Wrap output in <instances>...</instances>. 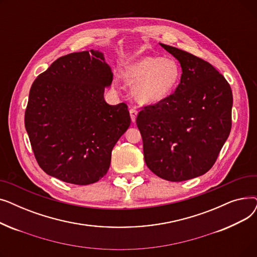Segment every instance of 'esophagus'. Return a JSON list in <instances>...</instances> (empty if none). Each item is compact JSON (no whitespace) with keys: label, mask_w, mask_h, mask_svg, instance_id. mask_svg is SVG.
I'll return each instance as SVG.
<instances>
[{"label":"esophagus","mask_w":257,"mask_h":257,"mask_svg":"<svg viewBox=\"0 0 257 257\" xmlns=\"http://www.w3.org/2000/svg\"><path fill=\"white\" fill-rule=\"evenodd\" d=\"M129 112H130L131 120L133 121V123H136V120H137V116H138V110L136 109V108H131V109L129 110Z\"/></svg>","instance_id":"1"}]
</instances>
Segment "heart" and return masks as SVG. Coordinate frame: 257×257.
<instances>
[{"label": "heart", "instance_id": "1", "mask_svg": "<svg viewBox=\"0 0 257 257\" xmlns=\"http://www.w3.org/2000/svg\"><path fill=\"white\" fill-rule=\"evenodd\" d=\"M121 76L129 83H134V99L141 104L152 105L167 99L177 87L181 72L173 59L143 56L128 62Z\"/></svg>", "mask_w": 257, "mask_h": 257}]
</instances>
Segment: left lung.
<instances>
[{
	"label": "left lung",
	"mask_w": 257,
	"mask_h": 257,
	"mask_svg": "<svg viewBox=\"0 0 257 257\" xmlns=\"http://www.w3.org/2000/svg\"><path fill=\"white\" fill-rule=\"evenodd\" d=\"M182 69L175 92L137 117L147 167L180 182L208 172L231 130V87L207 61L160 44Z\"/></svg>",
	"instance_id": "left-lung-1"
}]
</instances>
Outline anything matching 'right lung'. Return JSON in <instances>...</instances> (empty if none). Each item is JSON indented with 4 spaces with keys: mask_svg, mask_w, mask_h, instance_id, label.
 Here are the masks:
<instances>
[{
    "mask_svg": "<svg viewBox=\"0 0 257 257\" xmlns=\"http://www.w3.org/2000/svg\"><path fill=\"white\" fill-rule=\"evenodd\" d=\"M113 74L103 53H71L33 82L25 127L39 167L61 181L87 185L104 177L111 151L130 126L125 103L109 105Z\"/></svg>",
    "mask_w": 257,
    "mask_h": 257,
    "instance_id": "add662e5",
    "label": "right lung"
}]
</instances>
